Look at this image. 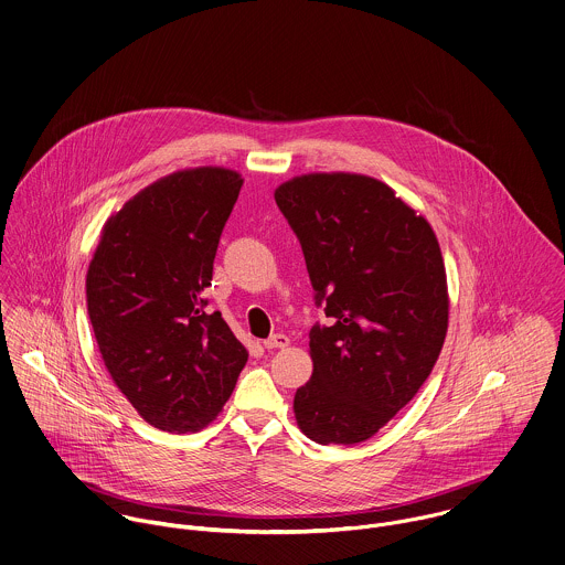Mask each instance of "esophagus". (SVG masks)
Instances as JSON below:
<instances>
[{
	"instance_id": "1",
	"label": "esophagus",
	"mask_w": 565,
	"mask_h": 565,
	"mask_svg": "<svg viewBox=\"0 0 565 565\" xmlns=\"http://www.w3.org/2000/svg\"><path fill=\"white\" fill-rule=\"evenodd\" d=\"M290 344V339L286 334H273L270 339L264 340V347L266 349H284Z\"/></svg>"
}]
</instances>
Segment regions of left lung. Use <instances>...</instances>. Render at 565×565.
Segmentation results:
<instances>
[{
    "mask_svg": "<svg viewBox=\"0 0 565 565\" xmlns=\"http://www.w3.org/2000/svg\"><path fill=\"white\" fill-rule=\"evenodd\" d=\"M299 237L315 303L312 377L295 395L303 435L353 446L428 380L448 332V281L433 226L377 179L303 174L275 190Z\"/></svg>",
    "mask_w": 565,
    "mask_h": 565,
    "instance_id": "left-lung-1",
    "label": "left lung"
}]
</instances>
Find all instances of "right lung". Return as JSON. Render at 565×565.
Segmentation results:
<instances>
[{"label":"right lung","mask_w":565,"mask_h":565,"mask_svg":"<svg viewBox=\"0 0 565 565\" xmlns=\"http://www.w3.org/2000/svg\"><path fill=\"white\" fill-rule=\"evenodd\" d=\"M239 188L242 177L225 168L148 185L107 221L89 264L87 312L105 366L159 430L214 422L248 360L203 297Z\"/></svg>","instance_id":"right-lung-1"}]
</instances>
